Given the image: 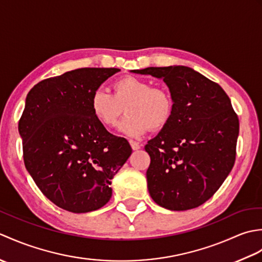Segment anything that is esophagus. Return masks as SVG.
<instances>
[{
  "label": "esophagus",
  "instance_id": "34e87169",
  "mask_svg": "<svg viewBox=\"0 0 262 262\" xmlns=\"http://www.w3.org/2000/svg\"><path fill=\"white\" fill-rule=\"evenodd\" d=\"M129 144H130V146H132L133 149H134V151H136V149H138V148H141L140 144L134 142V141H129Z\"/></svg>",
  "mask_w": 262,
  "mask_h": 262
}]
</instances>
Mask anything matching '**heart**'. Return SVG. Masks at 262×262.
I'll use <instances>...</instances> for the list:
<instances>
[{"mask_svg": "<svg viewBox=\"0 0 262 262\" xmlns=\"http://www.w3.org/2000/svg\"><path fill=\"white\" fill-rule=\"evenodd\" d=\"M114 94L98 88L91 96V110L105 127L117 124L125 108L128 116L121 121L119 130L127 136L138 137L148 128L158 130L170 121L173 115V99L163 88H153L146 80L125 76L114 83Z\"/></svg>", "mask_w": 262, "mask_h": 262, "instance_id": "obj_1", "label": "heart"}]
</instances>
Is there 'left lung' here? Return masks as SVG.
<instances>
[{
    "label": "left lung",
    "mask_w": 262,
    "mask_h": 262,
    "mask_svg": "<svg viewBox=\"0 0 262 262\" xmlns=\"http://www.w3.org/2000/svg\"><path fill=\"white\" fill-rule=\"evenodd\" d=\"M133 72L163 79L174 103L170 121L145 145L148 192L166 209L196 208L219 190L235 162L240 124L231 100L187 66Z\"/></svg>",
    "instance_id": "8db88e82"
}]
</instances>
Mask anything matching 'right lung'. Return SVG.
<instances>
[{
    "label": "right lung",
    "mask_w": 262,
    "mask_h": 262,
    "mask_svg": "<svg viewBox=\"0 0 262 262\" xmlns=\"http://www.w3.org/2000/svg\"><path fill=\"white\" fill-rule=\"evenodd\" d=\"M119 71L77 69L40 81L27 96L19 120L26 169L52 203L72 213L107 204L111 179L132 154L90 105L93 91Z\"/></svg>",
    "instance_id": "obj_1"
}]
</instances>
